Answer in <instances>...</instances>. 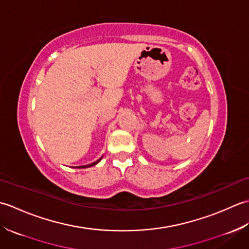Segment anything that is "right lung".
Segmentation results:
<instances>
[{"label": "right lung", "mask_w": 249, "mask_h": 249, "mask_svg": "<svg viewBox=\"0 0 249 249\" xmlns=\"http://www.w3.org/2000/svg\"><path fill=\"white\" fill-rule=\"evenodd\" d=\"M100 160H102V158H99V160H96L95 162L89 163V165H88V166H81V167H79V168H86V167H92V166H95V165H96V163H97Z\"/></svg>", "instance_id": "right-lung-1"}]
</instances>
